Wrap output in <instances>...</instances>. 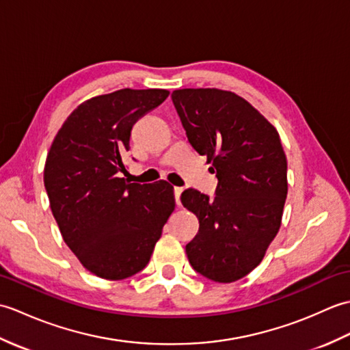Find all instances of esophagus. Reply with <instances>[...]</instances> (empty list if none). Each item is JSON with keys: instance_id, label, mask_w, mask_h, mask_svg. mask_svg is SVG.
Segmentation results:
<instances>
[{"instance_id": "esophagus-1", "label": "esophagus", "mask_w": 350, "mask_h": 350, "mask_svg": "<svg viewBox=\"0 0 350 350\" xmlns=\"http://www.w3.org/2000/svg\"><path fill=\"white\" fill-rule=\"evenodd\" d=\"M182 192H183V188H179V187L174 188V198H176V204H177V206H180V196H182Z\"/></svg>"}]
</instances>
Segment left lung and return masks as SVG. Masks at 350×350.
Segmentation results:
<instances>
[{
    "label": "left lung",
    "mask_w": 350,
    "mask_h": 350,
    "mask_svg": "<svg viewBox=\"0 0 350 350\" xmlns=\"http://www.w3.org/2000/svg\"><path fill=\"white\" fill-rule=\"evenodd\" d=\"M189 144L212 162L218 187L182 204L200 222L187 245L194 271L217 282L243 278L277 236L287 197V159L277 129L232 92L183 88L171 94Z\"/></svg>",
    "instance_id": "1"
}]
</instances>
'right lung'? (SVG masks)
Wrapping results in <instances>:
<instances>
[{
	"mask_svg": "<svg viewBox=\"0 0 350 350\" xmlns=\"http://www.w3.org/2000/svg\"><path fill=\"white\" fill-rule=\"evenodd\" d=\"M168 94L123 88L96 96L73 111L51 146L43 182L52 215L73 254L100 278L143 271L174 211L168 182L126 183L122 177L132 126Z\"/></svg>",
	"mask_w": 350,
	"mask_h": 350,
	"instance_id": "1",
	"label": "right lung"
}]
</instances>
